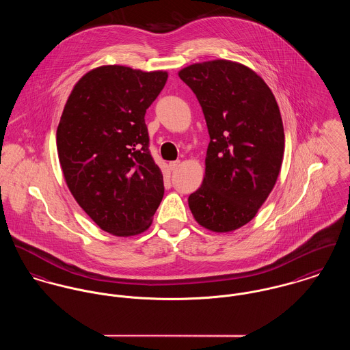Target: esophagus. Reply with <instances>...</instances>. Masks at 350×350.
Wrapping results in <instances>:
<instances>
[{
    "instance_id": "esophagus-1",
    "label": "esophagus",
    "mask_w": 350,
    "mask_h": 350,
    "mask_svg": "<svg viewBox=\"0 0 350 350\" xmlns=\"http://www.w3.org/2000/svg\"><path fill=\"white\" fill-rule=\"evenodd\" d=\"M179 165H180V161H179V160L171 161V163H170V170H171V171H174V170H176Z\"/></svg>"
}]
</instances>
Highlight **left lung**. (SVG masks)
Listing matches in <instances>:
<instances>
[{
    "label": "left lung",
    "mask_w": 350,
    "mask_h": 350,
    "mask_svg": "<svg viewBox=\"0 0 350 350\" xmlns=\"http://www.w3.org/2000/svg\"><path fill=\"white\" fill-rule=\"evenodd\" d=\"M179 77L195 94L210 135L206 175L189 196L196 222L227 232L250 222L280 175L281 112L267 84L242 64H193Z\"/></svg>",
    "instance_id": "8db88e82"
}]
</instances>
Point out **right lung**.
<instances>
[{"label":"right lung","instance_id":"right-lung-1","mask_svg":"<svg viewBox=\"0 0 350 350\" xmlns=\"http://www.w3.org/2000/svg\"><path fill=\"white\" fill-rule=\"evenodd\" d=\"M167 72L105 65L84 75L64 107L57 152L64 178L80 207L104 231H146L164 195L150 152L144 115Z\"/></svg>","mask_w":350,"mask_h":350}]
</instances>
